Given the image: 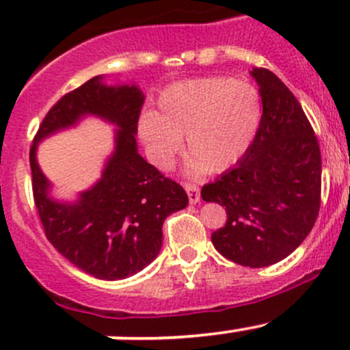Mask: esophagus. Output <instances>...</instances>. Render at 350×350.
Wrapping results in <instances>:
<instances>
[{
  "label": "esophagus",
  "instance_id": "34e87169",
  "mask_svg": "<svg viewBox=\"0 0 350 350\" xmlns=\"http://www.w3.org/2000/svg\"><path fill=\"white\" fill-rule=\"evenodd\" d=\"M185 189L188 193L189 203H198L200 202V188L191 183H185Z\"/></svg>",
  "mask_w": 350,
  "mask_h": 350
}]
</instances>
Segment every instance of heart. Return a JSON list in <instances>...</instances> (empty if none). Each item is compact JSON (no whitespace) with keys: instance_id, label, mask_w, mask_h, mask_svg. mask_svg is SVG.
<instances>
[{"instance_id":"1","label":"heart","mask_w":350,"mask_h":350,"mask_svg":"<svg viewBox=\"0 0 350 350\" xmlns=\"http://www.w3.org/2000/svg\"><path fill=\"white\" fill-rule=\"evenodd\" d=\"M260 120L261 100L250 81L210 77L165 89L159 113L144 114L138 131L162 171L172 167L186 137L189 172H224L251 147Z\"/></svg>"}]
</instances>
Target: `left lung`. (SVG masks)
I'll return each instance as SVG.
<instances>
[{
    "label": "left lung",
    "instance_id": "left-lung-1",
    "mask_svg": "<svg viewBox=\"0 0 350 350\" xmlns=\"http://www.w3.org/2000/svg\"><path fill=\"white\" fill-rule=\"evenodd\" d=\"M263 114L253 144L236 167L202 188L205 202L226 206L215 250L237 265L260 269L289 256L313 229L321 202L317 135L284 81L253 68Z\"/></svg>",
    "mask_w": 350,
    "mask_h": 350
}]
</instances>
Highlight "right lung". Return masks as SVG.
<instances>
[{
    "label": "right lung",
    "mask_w": 350,
    "mask_h": 350,
    "mask_svg": "<svg viewBox=\"0 0 350 350\" xmlns=\"http://www.w3.org/2000/svg\"><path fill=\"white\" fill-rule=\"evenodd\" d=\"M144 100L137 85L114 87L103 77L90 78L51 107L30 147L33 202L46 237L70 263L103 280L126 279L152 263L165 217L188 205L183 186L138 154L135 135ZM89 113L117 124L115 152L103 178L77 202H56L36 164V145Z\"/></svg>",
    "instance_id": "right-lung-1"
}]
</instances>
